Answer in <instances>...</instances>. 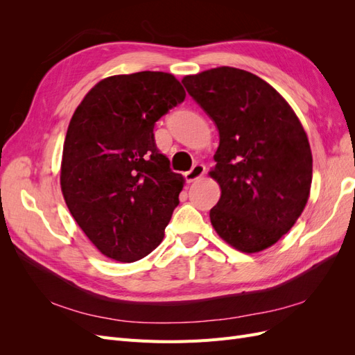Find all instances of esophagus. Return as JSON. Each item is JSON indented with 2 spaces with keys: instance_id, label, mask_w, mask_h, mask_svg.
I'll return each mask as SVG.
<instances>
[{
  "instance_id": "obj_1",
  "label": "esophagus",
  "mask_w": 355,
  "mask_h": 355,
  "mask_svg": "<svg viewBox=\"0 0 355 355\" xmlns=\"http://www.w3.org/2000/svg\"><path fill=\"white\" fill-rule=\"evenodd\" d=\"M204 171H206V167H204L202 164L192 166V168L185 173V179H187V182H194L204 175Z\"/></svg>"
}]
</instances>
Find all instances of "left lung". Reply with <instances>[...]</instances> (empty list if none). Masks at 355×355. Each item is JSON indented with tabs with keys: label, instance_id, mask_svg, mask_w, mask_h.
Wrapping results in <instances>:
<instances>
[{
	"label": "left lung",
	"instance_id": "left-lung-1",
	"mask_svg": "<svg viewBox=\"0 0 355 355\" xmlns=\"http://www.w3.org/2000/svg\"><path fill=\"white\" fill-rule=\"evenodd\" d=\"M182 83L219 130L210 171L220 187L213 228L234 249L262 252L306 206L313 154L304 127L283 96L252 72L220 67Z\"/></svg>",
	"mask_w": 355,
	"mask_h": 355
}]
</instances>
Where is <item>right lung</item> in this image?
<instances>
[{
	"label": "right lung",
	"instance_id": "obj_1",
	"mask_svg": "<svg viewBox=\"0 0 355 355\" xmlns=\"http://www.w3.org/2000/svg\"><path fill=\"white\" fill-rule=\"evenodd\" d=\"M185 96L167 72L114 75L71 118L62 194L78 227L114 261H139L163 241L185 180L157 149L154 125Z\"/></svg>",
	"mask_w": 355,
	"mask_h": 355
}]
</instances>
